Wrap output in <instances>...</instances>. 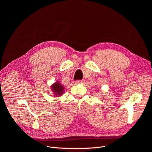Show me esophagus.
I'll list each match as a JSON object with an SVG mask.
<instances>
[{
	"label": "esophagus",
	"mask_w": 152,
	"mask_h": 152,
	"mask_svg": "<svg viewBox=\"0 0 152 152\" xmlns=\"http://www.w3.org/2000/svg\"><path fill=\"white\" fill-rule=\"evenodd\" d=\"M84 83L83 80H77V81H76V84H80V83Z\"/></svg>",
	"instance_id": "obj_1"
}]
</instances>
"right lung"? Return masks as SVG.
<instances>
[{
	"label": "right lung",
	"instance_id": "1",
	"mask_svg": "<svg viewBox=\"0 0 152 152\" xmlns=\"http://www.w3.org/2000/svg\"><path fill=\"white\" fill-rule=\"evenodd\" d=\"M64 89V87L59 82H56L51 86L53 92H54V94L58 97L59 96H61L63 94Z\"/></svg>",
	"mask_w": 152,
	"mask_h": 152
}]
</instances>
